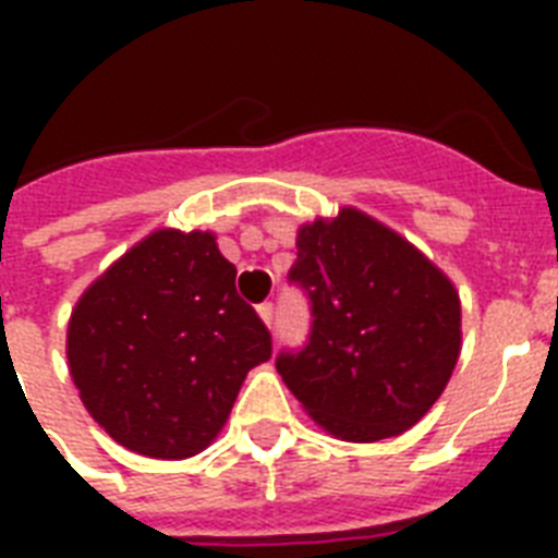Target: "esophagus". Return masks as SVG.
<instances>
[{"label":"esophagus","mask_w":558,"mask_h":558,"mask_svg":"<svg viewBox=\"0 0 558 558\" xmlns=\"http://www.w3.org/2000/svg\"><path fill=\"white\" fill-rule=\"evenodd\" d=\"M257 315H260V322L266 324V327H269V330H271V324H275V306H271V304H260V306H257Z\"/></svg>","instance_id":"34e87169"}]
</instances>
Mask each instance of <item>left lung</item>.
<instances>
[{
	"instance_id": "1",
	"label": "left lung",
	"mask_w": 558,
	"mask_h": 558,
	"mask_svg": "<svg viewBox=\"0 0 558 558\" xmlns=\"http://www.w3.org/2000/svg\"><path fill=\"white\" fill-rule=\"evenodd\" d=\"M292 280L313 301V336L278 373L310 420L348 442L408 432L460 359V295L414 243L344 205L295 236Z\"/></svg>"
}]
</instances>
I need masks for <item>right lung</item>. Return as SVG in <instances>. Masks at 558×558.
Masks as SVG:
<instances>
[{"instance_id": "obj_1", "label": "right lung", "mask_w": 558, "mask_h": 558, "mask_svg": "<svg viewBox=\"0 0 558 558\" xmlns=\"http://www.w3.org/2000/svg\"><path fill=\"white\" fill-rule=\"evenodd\" d=\"M214 231L156 228L83 289L65 359L92 420L124 449L185 460L222 432L271 336L236 295Z\"/></svg>"}]
</instances>
